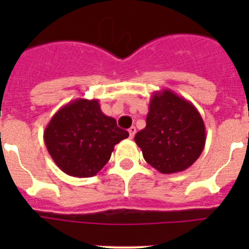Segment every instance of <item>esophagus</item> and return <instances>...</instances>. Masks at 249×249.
<instances>
[{"label":"esophagus","mask_w":249,"mask_h":249,"mask_svg":"<svg viewBox=\"0 0 249 249\" xmlns=\"http://www.w3.org/2000/svg\"><path fill=\"white\" fill-rule=\"evenodd\" d=\"M128 132H129V138H133V137H135V135H136V127L132 126L131 128L128 129Z\"/></svg>","instance_id":"esophagus-1"}]
</instances>
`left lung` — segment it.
Returning a JSON list of instances; mask_svg holds the SVG:
<instances>
[{"instance_id":"8db88e82","label":"left lung","mask_w":249,"mask_h":249,"mask_svg":"<svg viewBox=\"0 0 249 249\" xmlns=\"http://www.w3.org/2000/svg\"><path fill=\"white\" fill-rule=\"evenodd\" d=\"M143 158L158 172H182L198 160L206 144V127L192 102L172 92H155L146 127L135 136Z\"/></svg>"}]
</instances>
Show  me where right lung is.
<instances>
[{
    "label": "right lung",
    "mask_w": 249,
    "mask_h": 249,
    "mask_svg": "<svg viewBox=\"0 0 249 249\" xmlns=\"http://www.w3.org/2000/svg\"><path fill=\"white\" fill-rule=\"evenodd\" d=\"M128 137L116 120L101 111L98 100L77 98L58 109L43 132L47 151L61 171L93 177L111 158L114 146Z\"/></svg>",
    "instance_id": "right-lung-1"
}]
</instances>
